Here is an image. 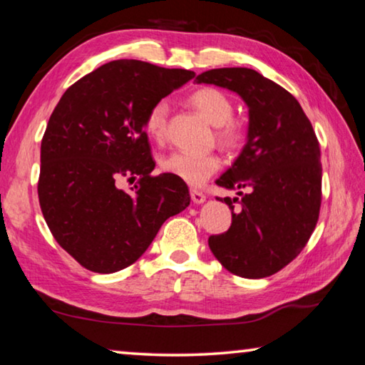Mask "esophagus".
Segmentation results:
<instances>
[{
  "label": "esophagus",
  "instance_id": "esophagus-1",
  "mask_svg": "<svg viewBox=\"0 0 365 365\" xmlns=\"http://www.w3.org/2000/svg\"><path fill=\"white\" fill-rule=\"evenodd\" d=\"M190 196H191V201H193L195 205H202V202L206 201V195L202 193V191L191 190V191H190Z\"/></svg>",
  "mask_w": 365,
  "mask_h": 365
}]
</instances>
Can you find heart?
<instances>
[{
    "instance_id": "1",
    "label": "heart",
    "mask_w": 365,
    "mask_h": 365,
    "mask_svg": "<svg viewBox=\"0 0 365 365\" xmlns=\"http://www.w3.org/2000/svg\"><path fill=\"white\" fill-rule=\"evenodd\" d=\"M188 103L195 108L211 125L217 127L215 135L222 146L228 150H237L245 143V130L235 122L233 103L224 91L212 86H202L188 96ZM168 103L159 101L148 110L145 128L153 140L163 141L168 135ZM163 169L168 174L175 175L191 187H201L209 177L214 175L220 168L217 154H195L188 151H175L163 160Z\"/></svg>"
}]
</instances>
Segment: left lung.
<instances>
[{"label": "left lung", "instance_id": "obj_1", "mask_svg": "<svg viewBox=\"0 0 365 365\" xmlns=\"http://www.w3.org/2000/svg\"><path fill=\"white\" fill-rule=\"evenodd\" d=\"M196 83L235 91L250 114L242 153L215 180L240 190V197H219L232 209V225L209 237V248L232 274L264 279L292 262L316 228L322 201L317 137L296 98L256 71L212 69ZM233 202H240L238 213Z\"/></svg>", "mask_w": 365, "mask_h": 365}]
</instances>
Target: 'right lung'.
<instances>
[{
	"instance_id": "1",
	"label": "right lung",
	"mask_w": 365,
	"mask_h": 365,
	"mask_svg": "<svg viewBox=\"0 0 365 365\" xmlns=\"http://www.w3.org/2000/svg\"><path fill=\"white\" fill-rule=\"evenodd\" d=\"M195 77L119 59L66 90L41 140L40 207L53 237L85 269L113 274L148 250L160 225L190 205L187 183L153 177L148 110ZM139 185L127 194L122 178Z\"/></svg>"
}]
</instances>
